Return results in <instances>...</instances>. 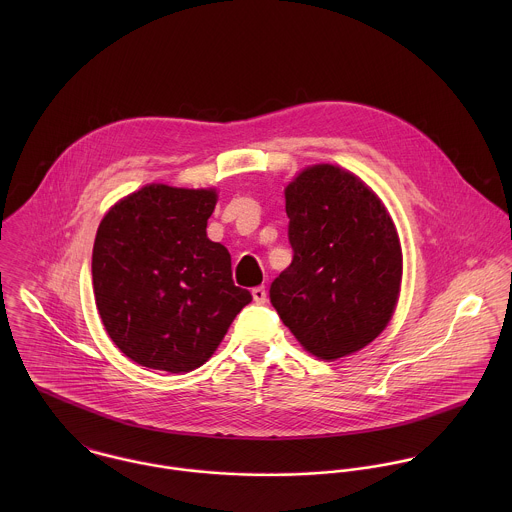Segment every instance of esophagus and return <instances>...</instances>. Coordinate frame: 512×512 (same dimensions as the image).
Instances as JSON below:
<instances>
[{
	"instance_id": "esophagus-1",
	"label": "esophagus",
	"mask_w": 512,
	"mask_h": 512,
	"mask_svg": "<svg viewBox=\"0 0 512 512\" xmlns=\"http://www.w3.org/2000/svg\"><path fill=\"white\" fill-rule=\"evenodd\" d=\"M252 297H254V301L258 303V305H264L266 301H268V292H266V288H254L252 290Z\"/></svg>"
}]
</instances>
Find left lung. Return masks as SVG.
<instances>
[{
    "mask_svg": "<svg viewBox=\"0 0 512 512\" xmlns=\"http://www.w3.org/2000/svg\"><path fill=\"white\" fill-rule=\"evenodd\" d=\"M292 264L270 301L311 355L361 351L388 325L402 282V248L382 201L335 165L303 169L286 187Z\"/></svg>",
    "mask_w": 512,
    "mask_h": 512,
    "instance_id": "1",
    "label": "left lung"
}]
</instances>
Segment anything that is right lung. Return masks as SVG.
I'll return each mask as SVG.
<instances>
[{
  "label": "right lung",
  "mask_w": 512,
  "mask_h": 512,
  "mask_svg": "<svg viewBox=\"0 0 512 512\" xmlns=\"http://www.w3.org/2000/svg\"><path fill=\"white\" fill-rule=\"evenodd\" d=\"M213 189L146 185L100 222L92 286L100 319L134 363L189 372L205 365L252 301L234 286L228 250L207 238Z\"/></svg>",
  "instance_id": "add662e5"
}]
</instances>
